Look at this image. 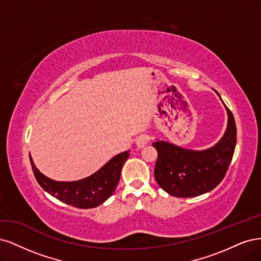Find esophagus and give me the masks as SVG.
<instances>
[{
	"label": "esophagus",
	"mask_w": 261,
	"mask_h": 261,
	"mask_svg": "<svg viewBox=\"0 0 261 261\" xmlns=\"http://www.w3.org/2000/svg\"><path fill=\"white\" fill-rule=\"evenodd\" d=\"M148 141H149L148 136H146V134H141V136H139L136 139V145L138 148H142L147 144Z\"/></svg>",
	"instance_id": "obj_1"
}]
</instances>
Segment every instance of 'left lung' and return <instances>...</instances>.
Segmentation results:
<instances>
[{
    "instance_id": "obj_1",
    "label": "left lung",
    "mask_w": 261,
    "mask_h": 261,
    "mask_svg": "<svg viewBox=\"0 0 261 261\" xmlns=\"http://www.w3.org/2000/svg\"><path fill=\"white\" fill-rule=\"evenodd\" d=\"M216 93L220 97L217 91ZM223 105L228 114V125L223 137L213 147L193 150L165 141L153 143L158 153L155 179L168 194L175 197L198 196L214 190L223 180L237 145L234 117Z\"/></svg>"
}]
</instances>
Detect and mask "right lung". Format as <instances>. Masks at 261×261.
Returning <instances> with one entry per match:
<instances>
[{
	"instance_id": "obj_1",
	"label": "right lung",
	"mask_w": 261,
	"mask_h": 261,
	"mask_svg": "<svg viewBox=\"0 0 261 261\" xmlns=\"http://www.w3.org/2000/svg\"><path fill=\"white\" fill-rule=\"evenodd\" d=\"M129 152L127 150L116 155L90 176L71 182L47 178L39 171L30 155L29 157L32 171L42 189L65 204L88 209L99 206L113 195L120 180L122 166L130 156Z\"/></svg>"
}]
</instances>
